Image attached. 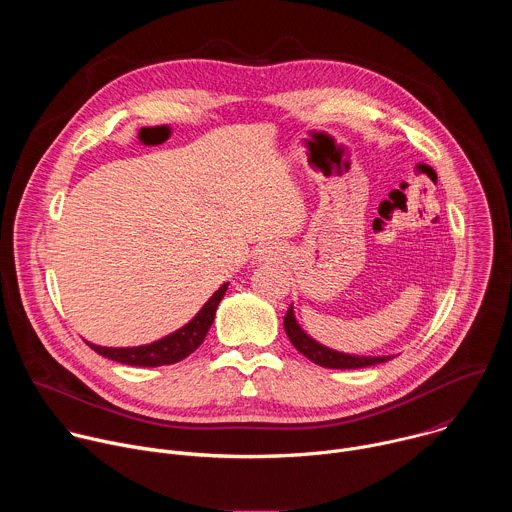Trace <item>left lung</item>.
Wrapping results in <instances>:
<instances>
[{
	"label": "left lung",
	"instance_id": "1",
	"mask_svg": "<svg viewBox=\"0 0 512 512\" xmlns=\"http://www.w3.org/2000/svg\"><path fill=\"white\" fill-rule=\"evenodd\" d=\"M283 328H285V334L291 340V344H294L306 358H310L312 362H316V364H320V367H326V369H362V367H373V364H381L391 358V356H350V354L336 352V350L322 346L320 342L312 340L298 326L291 306L283 318Z\"/></svg>",
	"mask_w": 512,
	"mask_h": 512
}]
</instances>
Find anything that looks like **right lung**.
Returning a JSON list of instances; mask_svg holds the SVG:
<instances>
[{
  "instance_id": "right-lung-1",
  "label": "right lung",
  "mask_w": 512,
  "mask_h": 512,
  "mask_svg": "<svg viewBox=\"0 0 512 512\" xmlns=\"http://www.w3.org/2000/svg\"><path fill=\"white\" fill-rule=\"evenodd\" d=\"M229 283L218 287L212 298L204 304V308L180 330H176L174 334L145 344V346H133V348H107V346H97L87 342L97 354L107 356L115 362H123V364H131V367H162V364H174L184 360L188 354H192L206 338L208 328L214 322V314L218 304H221L223 296L227 294Z\"/></svg>"
}]
</instances>
